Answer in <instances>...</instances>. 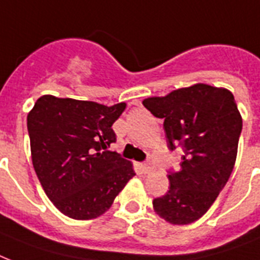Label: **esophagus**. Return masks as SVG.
<instances>
[{"label":"esophagus","mask_w":260,"mask_h":260,"mask_svg":"<svg viewBox=\"0 0 260 260\" xmlns=\"http://www.w3.org/2000/svg\"><path fill=\"white\" fill-rule=\"evenodd\" d=\"M142 170H144L145 174H150V172H153V170H154V166H153L152 162H145V164H142Z\"/></svg>","instance_id":"obj_1"}]
</instances>
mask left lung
<instances>
[{
    "mask_svg": "<svg viewBox=\"0 0 260 260\" xmlns=\"http://www.w3.org/2000/svg\"><path fill=\"white\" fill-rule=\"evenodd\" d=\"M164 119L168 148L183 149L179 172L168 175L170 190L153 199L167 222L187 225L210 209L232 174L243 119L231 90L194 84L142 102Z\"/></svg>",
    "mask_w": 260,
    "mask_h": 260,
    "instance_id": "8db88e82",
    "label": "left lung"
}]
</instances>
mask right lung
I'll use <instances>...</instances> for the list:
<instances>
[{"instance_id": "add662e5", "label": "right lung", "mask_w": 260, "mask_h": 260, "mask_svg": "<svg viewBox=\"0 0 260 260\" xmlns=\"http://www.w3.org/2000/svg\"><path fill=\"white\" fill-rule=\"evenodd\" d=\"M126 103L111 107L43 94L27 116L31 157L40 184L73 220L102 216L136 175L133 162L107 150Z\"/></svg>"}]
</instances>
